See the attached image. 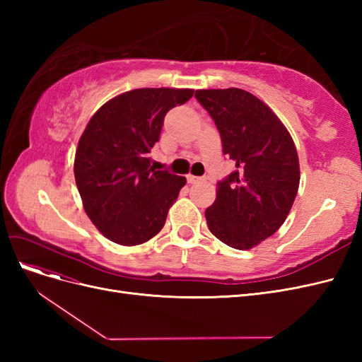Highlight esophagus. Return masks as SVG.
Instances as JSON below:
<instances>
[{
  "label": "esophagus",
  "instance_id": "34e87169",
  "mask_svg": "<svg viewBox=\"0 0 362 362\" xmlns=\"http://www.w3.org/2000/svg\"><path fill=\"white\" fill-rule=\"evenodd\" d=\"M201 181H202L201 177H194V175H187V182L189 184H198Z\"/></svg>",
  "mask_w": 362,
  "mask_h": 362
}]
</instances>
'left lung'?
I'll return each instance as SVG.
<instances>
[{
    "label": "left lung",
    "instance_id": "1",
    "mask_svg": "<svg viewBox=\"0 0 362 362\" xmlns=\"http://www.w3.org/2000/svg\"><path fill=\"white\" fill-rule=\"evenodd\" d=\"M221 133L235 170L217 182L205 210L208 229L225 245L247 250L275 234L291 210L300 170L294 141L281 119L243 89L196 90Z\"/></svg>",
    "mask_w": 362,
    "mask_h": 362
}]
</instances>
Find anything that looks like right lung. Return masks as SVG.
I'll return each mask as SVG.
<instances>
[{"mask_svg": "<svg viewBox=\"0 0 362 362\" xmlns=\"http://www.w3.org/2000/svg\"><path fill=\"white\" fill-rule=\"evenodd\" d=\"M193 93L134 89L112 98L90 117L76 146L74 175L86 214L105 238L136 246L161 231L185 178L156 170L148 154L164 116Z\"/></svg>", "mask_w": 362, "mask_h": 362, "instance_id": "add662e5", "label": "right lung"}]
</instances>
